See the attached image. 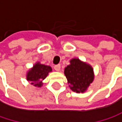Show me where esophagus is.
I'll list each match as a JSON object with an SVG mask.
<instances>
[{"label": "esophagus", "mask_w": 122, "mask_h": 122, "mask_svg": "<svg viewBox=\"0 0 122 122\" xmlns=\"http://www.w3.org/2000/svg\"><path fill=\"white\" fill-rule=\"evenodd\" d=\"M54 69H55V71H59L60 69H61V66H60V64L55 65V66H54Z\"/></svg>", "instance_id": "34e87169"}]
</instances>
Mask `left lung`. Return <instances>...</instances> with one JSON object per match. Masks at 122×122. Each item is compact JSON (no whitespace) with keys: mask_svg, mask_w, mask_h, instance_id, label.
Here are the masks:
<instances>
[{"mask_svg":"<svg viewBox=\"0 0 122 122\" xmlns=\"http://www.w3.org/2000/svg\"><path fill=\"white\" fill-rule=\"evenodd\" d=\"M70 88L76 92H84L94 80L92 67L78 59H73L64 69Z\"/></svg>","mask_w":122,"mask_h":122,"instance_id":"left-lung-1","label":"left lung"}]
</instances>
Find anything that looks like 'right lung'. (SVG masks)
I'll use <instances>...</instances> for the list:
<instances>
[{"label":"right lung","mask_w":122,"mask_h":122,"mask_svg":"<svg viewBox=\"0 0 122 122\" xmlns=\"http://www.w3.org/2000/svg\"><path fill=\"white\" fill-rule=\"evenodd\" d=\"M52 71L49 66L36 63L33 67L27 73V80L31 82V84L35 87H40L43 85L42 81L46 78L49 73Z\"/></svg>","instance_id":"1"}]
</instances>
